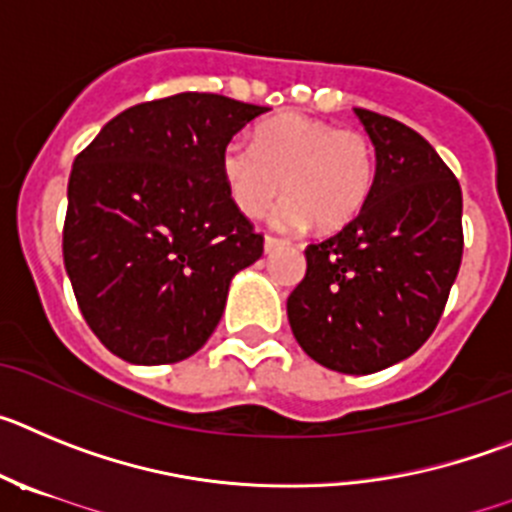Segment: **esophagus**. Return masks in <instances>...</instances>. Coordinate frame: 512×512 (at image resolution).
Masks as SVG:
<instances>
[{
	"label": "esophagus",
	"mask_w": 512,
	"mask_h": 512,
	"mask_svg": "<svg viewBox=\"0 0 512 512\" xmlns=\"http://www.w3.org/2000/svg\"><path fill=\"white\" fill-rule=\"evenodd\" d=\"M285 245H288L285 239L273 237V234H267V237H265V252H267V255H270V252L278 250V247H285Z\"/></svg>",
	"instance_id": "esophagus-1"
}]
</instances>
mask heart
<instances>
[{"mask_svg":"<svg viewBox=\"0 0 512 512\" xmlns=\"http://www.w3.org/2000/svg\"><path fill=\"white\" fill-rule=\"evenodd\" d=\"M375 145L359 130L280 114L255 132V142H229L222 176L245 216L265 214L280 188L288 196L275 209L280 229H339L365 209L375 186Z\"/></svg>","mask_w":512,"mask_h":512,"instance_id":"b5f03b06","label":"heart"}]
</instances>
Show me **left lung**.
Segmentation results:
<instances>
[{"mask_svg":"<svg viewBox=\"0 0 512 512\" xmlns=\"http://www.w3.org/2000/svg\"><path fill=\"white\" fill-rule=\"evenodd\" d=\"M354 114L375 145V186L347 227L306 247L288 321L319 365L370 375L411 357L439 324L462 265V188L416 130Z\"/></svg>","mask_w":512,"mask_h":512,"instance_id":"8db88e82","label":"left lung"}]
</instances>
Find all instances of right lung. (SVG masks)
<instances>
[{
	"mask_svg": "<svg viewBox=\"0 0 512 512\" xmlns=\"http://www.w3.org/2000/svg\"><path fill=\"white\" fill-rule=\"evenodd\" d=\"M270 112L219 94L145 101L101 127L68 178L63 262L86 324L132 365L199 352L262 234L222 176L224 147Z\"/></svg>",
	"mask_w": 512,
	"mask_h": 512,
	"instance_id": "right-lung-1",
	"label": "right lung"
}]
</instances>
